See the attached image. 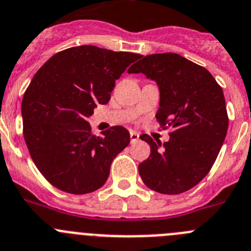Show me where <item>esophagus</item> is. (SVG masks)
I'll use <instances>...</instances> for the list:
<instances>
[{
  "label": "esophagus",
  "instance_id": "obj_1",
  "mask_svg": "<svg viewBox=\"0 0 251 251\" xmlns=\"http://www.w3.org/2000/svg\"><path fill=\"white\" fill-rule=\"evenodd\" d=\"M139 137L140 135L135 131H130V140H131V144H135V142L139 141Z\"/></svg>",
  "mask_w": 251,
  "mask_h": 251
}]
</instances>
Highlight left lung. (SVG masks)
Returning a JSON list of instances; mask_svg holds the SVG:
<instances>
[{
    "mask_svg": "<svg viewBox=\"0 0 251 251\" xmlns=\"http://www.w3.org/2000/svg\"><path fill=\"white\" fill-rule=\"evenodd\" d=\"M127 73H142L160 89L156 119L172 127L170 140L154 142L139 165L142 181L152 191L179 194L200 183L214 165L228 131L223 89L205 68L176 53L146 55Z\"/></svg>",
    "mask_w": 251,
    "mask_h": 251,
    "instance_id": "obj_1",
    "label": "left lung"
}]
</instances>
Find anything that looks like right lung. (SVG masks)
<instances>
[{"mask_svg": "<svg viewBox=\"0 0 251 251\" xmlns=\"http://www.w3.org/2000/svg\"><path fill=\"white\" fill-rule=\"evenodd\" d=\"M141 58L95 46L68 48L36 73L22 100L23 136L30 157L55 188L85 194L104 186L130 133L112 126L95 136L86 121L107 104L115 81Z\"/></svg>", "mask_w": 251, "mask_h": 251, "instance_id": "obj_1", "label": "right lung"}]
</instances>
